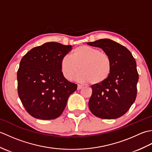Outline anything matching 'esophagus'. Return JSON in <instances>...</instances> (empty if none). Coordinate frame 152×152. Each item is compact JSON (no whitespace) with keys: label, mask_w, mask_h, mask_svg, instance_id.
Masks as SVG:
<instances>
[{"label":"esophagus","mask_w":152,"mask_h":152,"mask_svg":"<svg viewBox=\"0 0 152 152\" xmlns=\"http://www.w3.org/2000/svg\"><path fill=\"white\" fill-rule=\"evenodd\" d=\"M82 88H83V86L78 84V88H77V89H78V90H80V89H81Z\"/></svg>","instance_id":"34e87169"}]
</instances>
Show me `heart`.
<instances>
[{"mask_svg": "<svg viewBox=\"0 0 152 152\" xmlns=\"http://www.w3.org/2000/svg\"><path fill=\"white\" fill-rule=\"evenodd\" d=\"M61 69L63 76L72 80L81 69L78 79L91 85H99L107 80L112 71L110 57L97 48L83 45L75 48L72 57L64 56L61 61Z\"/></svg>", "mask_w": 152, "mask_h": 152, "instance_id": "1", "label": "heart"}]
</instances>
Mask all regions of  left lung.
Returning a JSON list of instances; mask_svg holds the SVG:
<instances>
[{"instance_id":"8db88e82","label":"left lung","mask_w":152,"mask_h":152,"mask_svg":"<svg viewBox=\"0 0 152 152\" xmlns=\"http://www.w3.org/2000/svg\"><path fill=\"white\" fill-rule=\"evenodd\" d=\"M101 48L110 57L112 71L109 78L99 85L91 86L89 108L102 119H116L127 112L137 97L138 74L137 64L128 49L110 39L87 43Z\"/></svg>"}]
</instances>
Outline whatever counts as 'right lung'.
I'll return each mask as SVG.
<instances>
[{
    "label": "right lung",
    "mask_w": 152,
    "mask_h": 152,
    "mask_svg": "<svg viewBox=\"0 0 152 152\" xmlns=\"http://www.w3.org/2000/svg\"><path fill=\"white\" fill-rule=\"evenodd\" d=\"M70 45L46 42L25 55L18 70V92L23 105L33 117L50 120L62 114L77 84L64 78L62 58L72 50Z\"/></svg>",
    "instance_id": "add662e5"
}]
</instances>
